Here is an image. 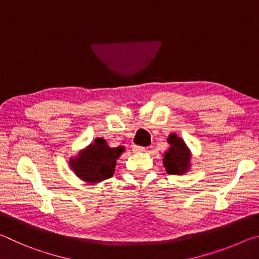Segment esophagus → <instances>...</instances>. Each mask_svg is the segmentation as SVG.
<instances>
[{
  "mask_svg": "<svg viewBox=\"0 0 259 259\" xmlns=\"http://www.w3.org/2000/svg\"><path fill=\"white\" fill-rule=\"evenodd\" d=\"M133 151H134L135 153H143V152H145V147L134 145V146H133Z\"/></svg>",
  "mask_w": 259,
  "mask_h": 259,
  "instance_id": "obj_1",
  "label": "esophagus"
}]
</instances>
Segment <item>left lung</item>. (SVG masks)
<instances>
[{"mask_svg": "<svg viewBox=\"0 0 259 259\" xmlns=\"http://www.w3.org/2000/svg\"><path fill=\"white\" fill-rule=\"evenodd\" d=\"M169 150L163 154V165L169 175H184L191 169V152L176 134L169 135Z\"/></svg>", "mask_w": 259, "mask_h": 259, "instance_id": "8db88e82", "label": "left lung"}]
</instances>
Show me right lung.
<instances>
[{"mask_svg":"<svg viewBox=\"0 0 259 259\" xmlns=\"http://www.w3.org/2000/svg\"><path fill=\"white\" fill-rule=\"evenodd\" d=\"M123 152V146L109 147L106 140L96 138L76 156L69 159V166L83 182L97 184L113 176L116 160Z\"/></svg>","mask_w":259,"mask_h":259,"instance_id":"add662e5","label":"right lung"}]
</instances>
